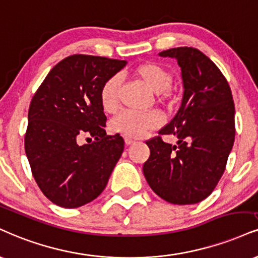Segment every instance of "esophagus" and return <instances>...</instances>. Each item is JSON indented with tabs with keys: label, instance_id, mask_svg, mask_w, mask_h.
Here are the masks:
<instances>
[{
	"label": "esophagus",
	"instance_id": "34e87169",
	"mask_svg": "<svg viewBox=\"0 0 258 258\" xmlns=\"http://www.w3.org/2000/svg\"><path fill=\"white\" fill-rule=\"evenodd\" d=\"M133 143H135V141H133L132 138L125 137V144H126V145H131V144H133Z\"/></svg>",
	"mask_w": 258,
	"mask_h": 258
}]
</instances>
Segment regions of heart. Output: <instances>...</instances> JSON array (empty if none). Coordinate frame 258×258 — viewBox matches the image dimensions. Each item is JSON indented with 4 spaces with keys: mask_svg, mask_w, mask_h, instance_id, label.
<instances>
[{
    "mask_svg": "<svg viewBox=\"0 0 258 258\" xmlns=\"http://www.w3.org/2000/svg\"><path fill=\"white\" fill-rule=\"evenodd\" d=\"M135 76L142 80L155 94L162 96L168 95V89L172 84V74L166 68L155 62H145L136 67ZM120 77L113 76L103 84L101 89V104L105 111H114L119 103ZM161 123L159 114L154 111L149 113H136V111H122L111 120L110 130L114 133L126 137H141L148 130L155 128Z\"/></svg>",
    "mask_w": 258,
    "mask_h": 258,
    "instance_id": "b5f03b06",
    "label": "heart"
}]
</instances>
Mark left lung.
<instances>
[{
  "label": "left lung",
  "mask_w": 258,
  "mask_h": 258,
  "mask_svg": "<svg viewBox=\"0 0 258 258\" xmlns=\"http://www.w3.org/2000/svg\"><path fill=\"white\" fill-rule=\"evenodd\" d=\"M159 55L178 61L184 92L178 113L159 132L175 136L176 144L148 141L143 173L162 200L195 204L212 194L225 172L235 136L233 97L218 66L198 49L180 46Z\"/></svg>",
  "instance_id": "1"
}]
</instances>
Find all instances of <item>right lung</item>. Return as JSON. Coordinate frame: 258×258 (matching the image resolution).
I'll list each match as a JSON object with an SVG mask.
<instances>
[{
  "label": "right lung",
  "mask_w": 258,
  "mask_h": 258,
  "mask_svg": "<svg viewBox=\"0 0 258 258\" xmlns=\"http://www.w3.org/2000/svg\"><path fill=\"white\" fill-rule=\"evenodd\" d=\"M125 60L72 55L48 73L31 101L25 153L45 197L63 208L97 198L123 151L119 135L107 136L101 89ZM83 135L91 143L80 146Z\"/></svg>",
  "instance_id": "obj_1"
}]
</instances>
